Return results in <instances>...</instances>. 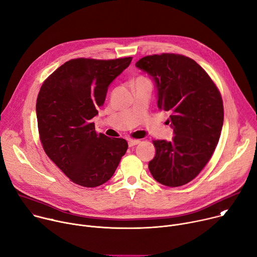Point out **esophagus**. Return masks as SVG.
<instances>
[{
	"label": "esophagus",
	"mask_w": 257,
	"mask_h": 257,
	"mask_svg": "<svg viewBox=\"0 0 257 257\" xmlns=\"http://www.w3.org/2000/svg\"><path fill=\"white\" fill-rule=\"evenodd\" d=\"M138 143H140V140L138 139H128L129 146H134V145H137Z\"/></svg>",
	"instance_id": "obj_1"
}]
</instances>
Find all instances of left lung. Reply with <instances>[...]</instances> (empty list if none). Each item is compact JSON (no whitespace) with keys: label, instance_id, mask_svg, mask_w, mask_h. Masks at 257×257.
<instances>
[{"label":"left lung","instance_id":"8db88e82","mask_svg":"<svg viewBox=\"0 0 257 257\" xmlns=\"http://www.w3.org/2000/svg\"><path fill=\"white\" fill-rule=\"evenodd\" d=\"M135 65L153 77L158 106L171 114L168 121L175 134L171 141L153 140L156 157L149 169L165 186L185 185L208 163L221 136V93L207 73L186 56H146Z\"/></svg>","mask_w":257,"mask_h":257}]
</instances>
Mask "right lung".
Segmentation results:
<instances>
[{"label":"right lung","mask_w":257,"mask_h":257,"mask_svg":"<svg viewBox=\"0 0 257 257\" xmlns=\"http://www.w3.org/2000/svg\"><path fill=\"white\" fill-rule=\"evenodd\" d=\"M131 61V57L73 59L52 73L41 87L36 118L44 151L75 184H103L126 154L127 141L96 133L91 119L103 104L108 85Z\"/></svg>","instance_id":"1"}]
</instances>
